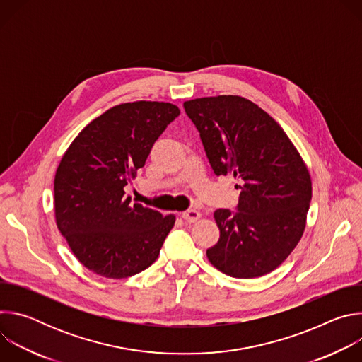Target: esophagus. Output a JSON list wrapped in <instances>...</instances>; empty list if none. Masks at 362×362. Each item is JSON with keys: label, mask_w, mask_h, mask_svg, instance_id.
<instances>
[{"label": "esophagus", "mask_w": 362, "mask_h": 362, "mask_svg": "<svg viewBox=\"0 0 362 362\" xmlns=\"http://www.w3.org/2000/svg\"><path fill=\"white\" fill-rule=\"evenodd\" d=\"M200 212H197V211H194V209H189V211H186V212H183L182 214V218L186 221V222H196V221H199L200 219Z\"/></svg>", "instance_id": "esophagus-1"}]
</instances>
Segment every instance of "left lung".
<instances>
[{
    "label": "left lung",
    "instance_id": "obj_1",
    "mask_svg": "<svg viewBox=\"0 0 362 362\" xmlns=\"http://www.w3.org/2000/svg\"><path fill=\"white\" fill-rule=\"evenodd\" d=\"M183 107L216 176L233 175L236 211L218 209V243L206 250L221 272L240 279L276 269L302 238L311 176L282 127L239 95L202 97Z\"/></svg>",
    "mask_w": 362,
    "mask_h": 362
}]
</instances>
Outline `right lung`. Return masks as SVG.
<instances>
[{
    "instance_id": "add662e5",
    "label": "right lung",
    "mask_w": 362,
    "mask_h": 362,
    "mask_svg": "<svg viewBox=\"0 0 362 362\" xmlns=\"http://www.w3.org/2000/svg\"><path fill=\"white\" fill-rule=\"evenodd\" d=\"M179 115L170 103H124L88 123L64 153L54 179L56 222L94 274L129 278L158 259L176 218L132 204L124 186Z\"/></svg>"
}]
</instances>
